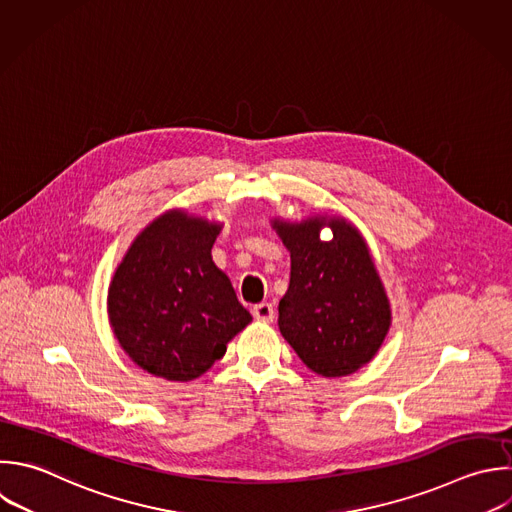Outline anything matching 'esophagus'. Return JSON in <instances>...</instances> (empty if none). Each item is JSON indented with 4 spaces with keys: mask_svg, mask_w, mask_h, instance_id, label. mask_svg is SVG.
Instances as JSON below:
<instances>
[{
    "mask_svg": "<svg viewBox=\"0 0 512 512\" xmlns=\"http://www.w3.org/2000/svg\"><path fill=\"white\" fill-rule=\"evenodd\" d=\"M252 314L260 322H272L274 320V306L270 302H260L252 308Z\"/></svg>",
    "mask_w": 512,
    "mask_h": 512,
    "instance_id": "34e87169",
    "label": "esophagus"
}]
</instances>
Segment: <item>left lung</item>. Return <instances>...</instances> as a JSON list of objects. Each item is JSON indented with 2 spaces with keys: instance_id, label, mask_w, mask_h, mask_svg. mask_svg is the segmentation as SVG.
Here are the masks:
<instances>
[{
  "instance_id": "8db88e82",
  "label": "left lung",
  "mask_w": 512,
  "mask_h": 512,
  "mask_svg": "<svg viewBox=\"0 0 512 512\" xmlns=\"http://www.w3.org/2000/svg\"><path fill=\"white\" fill-rule=\"evenodd\" d=\"M328 225L333 240H319ZM290 252L278 326L300 360L326 378L368 364L390 328V304L362 234L340 216L272 220Z\"/></svg>"
}]
</instances>
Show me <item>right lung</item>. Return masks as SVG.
Masks as SVG:
<instances>
[{
  "mask_svg": "<svg viewBox=\"0 0 512 512\" xmlns=\"http://www.w3.org/2000/svg\"><path fill=\"white\" fill-rule=\"evenodd\" d=\"M222 224L170 210L148 224L118 266L108 314L124 352L146 372L202 376L252 316L214 264Z\"/></svg>",
  "mask_w": 512,
  "mask_h": 512,
  "instance_id": "obj_1",
  "label": "right lung"
}]
</instances>
